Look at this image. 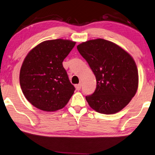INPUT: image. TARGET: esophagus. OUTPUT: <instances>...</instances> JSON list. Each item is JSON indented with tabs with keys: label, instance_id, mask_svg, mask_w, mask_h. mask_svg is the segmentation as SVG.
<instances>
[{
	"label": "esophagus",
	"instance_id": "obj_1",
	"mask_svg": "<svg viewBox=\"0 0 155 155\" xmlns=\"http://www.w3.org/2000/svg\"><path fill=\"white\" fill-rule=\"evenodd\" d=\"M75 87H76V89H77V90H78V91L81 90V83H79V84H76V85H75Z\"/></svg>",
	"mask_w": 155,
	"mask_h": 155
}]
</instances>
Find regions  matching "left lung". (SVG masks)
<instances>
[{
	"label": "left lung",
	"instance_id": "left-lung-1",
	"mask_svg": "<svg viewBox=\"0 0 155 155\" xmlns=\"http://www.w3.org/2000/svg\"><path fill=\"white\" fill-rule=\"evenodd\" d=\"M97 81L96 89L86 100L93 110L114 114L128 105L137 91L138 72L134 59L113 42L104 39L77 45Z\"/></svg>",
	"mask_w": 155,
	"mask_h": 155
}]
</instances>
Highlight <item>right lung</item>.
<instances>
[{"mask_svg":"<svg viewBox=\"0 0 155 155\" xmlns=\"http://www.w3.org/2000/svg\"><path fill=\"white\" fill-rule=\"evenodd\" d=\"M76 44L68 39L41 42L29 51L21 66L19 81L25 98L45 111L63 108L75 88L63 67L64 59Z\"/></svg>","mask_w":155,"mask_h":155,"instance_id":"1","label":"right lung"}]
</instances>
